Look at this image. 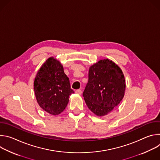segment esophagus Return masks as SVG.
Instances as JSON below:
<instances>
[{
    "instance_id": "34e87169",
    "label": "esophagus",
    "mask_w": 160,
    "mask_h": 160,
    "mask_svg": "<svg viewBox=\"0 0 160 160\" xmlns=\"http://www.w3.org/2000/svg\"><path fill=\"white\" fill-rule=\"evenodd\" d=\"M75 93L77 94H78V95H80L82 94V90L80 89H78L77 90H75Z\"/></svg>"
}]
</instances>
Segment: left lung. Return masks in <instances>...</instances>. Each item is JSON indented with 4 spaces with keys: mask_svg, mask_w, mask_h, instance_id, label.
I'll use <instances>...</instances> for the list:
<instances>
[{
    "mask_svg": "<svg viewBox=\"0 0 160 160\" xmlns=\"http://www.w3.org/2000/svg\"><path fill=\"white\" fill-rule=\"evenodd\" d=\"M125 88L121 68L109 59H101L89 68L88 81L83 96L88 109L94 115L103 117L120 104Z\"/></svg>",
    "mask_w": 160,
    "mask_h": 160,
    "instance_id": "obj_1",
    "label": "left lung"
}]
</instances>
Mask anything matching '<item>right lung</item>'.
<instances>
[{
	"label": "right lung",
	"mask_w": 160,
	"mask_h": 160,
	"mask_svg": "<svg viewBox=\"0 0 160 160\" xmlns=\"http://www.w3.org/2000/svg\"><path fill=\"white\" fill-rule=\"evenodd\" d=\"M33 88L37 101L45 111L56 116L59 115L74 93L69 78L64 72L59 61L50 57L41 66L35 78Z\"/></svg>",
	"instance_id": "right-lung-1"
}]
</instances>
